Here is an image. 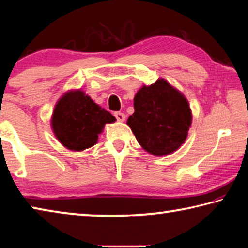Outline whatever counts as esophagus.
<instances>
[{
  "mask_svg": "<svg viewBox=\"0 0 248 248\" xmlns=\"http://www.w3.org/2000/svg\"><path fill=\"white\" fill-rule=\"evenodd\" d=\"M114 116L116 117V119L118 120V121H124L125 119L124 114H123V112H120V111H116L115 114H114Z\"/></svg>",
  "mask_w": 248,
  "mask_h": 248,
  "instance_id": "1",
  "label": "esophagus"
}]
</instances>
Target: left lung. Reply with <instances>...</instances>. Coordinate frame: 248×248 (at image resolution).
Masks as SVG:
<instances>
[{
	"label": "left lung",
	"mask_w": 248,
	"mask_h": 248,
	"mask_svg": "<svg viewBox=\"0 0 248 248\" xmlns=\"http://www.w3.org/2000/svg\"><path fill=\"white\" fill-rule=\"evenodd\" d=\"M134 112L127 120L137 140L149 153L163 156L186 140L191 124L187 99L164 79H157L134 96Z\"/></svg>",
	"instance_id": "8db88e82"
}]
</instances>
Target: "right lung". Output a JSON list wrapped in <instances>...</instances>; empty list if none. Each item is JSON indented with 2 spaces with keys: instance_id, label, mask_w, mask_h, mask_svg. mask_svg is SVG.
Listing matches in <instances>:
<instances>
[{
  "instance_id": "right-lung-1",
  "label": "right lung",
  "mask_w": 248,
  "mask_h": 248,
  "mask_svg": "<svg viewBox=\"0 0 248 248\" xmlns=\"http://www.w3.org/2000/svg\"><path fill=\"white\" fill-rule=\"evenodd\" d=\"M115 120L110 112L95 104L84 92L72 91L59 99L51 125L57 139L65 148L82 151L97 143L104 125Z\"/></svg>"
}]
</instances>
